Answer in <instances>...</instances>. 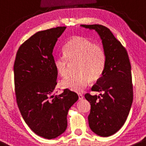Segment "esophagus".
<instances>
[{"label":"esophagus","instance_id":"34e87169","mask_svg":"<svg viewBox=\"0 0 146 146\" xmlns=\"http://www.w3.org/2000/svg\"><path fill=\"white\" fill-rule=\"evenodd\" d=\"M78 99H79V100H83V95L80 94V93H79V94H78Z\"/></svg>","mask_w":146,"mask_h":146}]
</instances>
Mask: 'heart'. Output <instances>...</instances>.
I'll return each mask as SVG.
<instances>
[{
  "mask_svg": "<svg viewBox=\"0 0 146 146\" xmlns=\"http://www.w3.org/2000/svg\"><path fill=\"white\" fill-rule=\"evenodd\" d=\"M64 56L56 58L54 66L58 73L65 78L68 74V62L77 61L76 76L67 78L61 82L65 88L75 92H81L91 80H98L105 71L106 55L102 47L88 39L75 36L69 39L63 47Z\"/></svg>",
  "mask_w": 146,
  "mask_h": 146,
  "instance_id": "b5f03b06",
  "label": "heart"
}]
</instances>
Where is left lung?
<instances>
[{"instance_id": "8db88e82", "label": "left lung", "mask_w": 146, "mask_h": 146, "mask_svg": "<svg viewBox=\"0 0 146 146\" xmlns=\"http://www.w3.org/2000/svg\"><path fill=\"white\" fill-rule=\"evenodd\" d=\"M80 26L98 33L106 55L104 73L91 88L102 93L85 95L90 103L89 126L98 135L110 136L121 129L131 110L133 98L131 63L125 48L108 28L98 24Z\"/></svg>"}]
</instances>
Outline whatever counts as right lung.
<instances>
[{
  "label": "right lung",
  "mask_w": 146,
  "mask_h": 146,
  "mask_svg": "<svg viewBox=\"0 0 146 146\" xmlns=\"http://www.w3.org/2000/svg\"><path fill=\"white\" fill-rule=\"evenodd\" d=\"M66 26L37 32L24 42L14 63L17 104L23 118L36 135L53 139L67 128V115L78 96L69 89L55 96L58 72L53 50Z\"/></svg>",
  "instance_id": "obj_1"
}]
</instances>
